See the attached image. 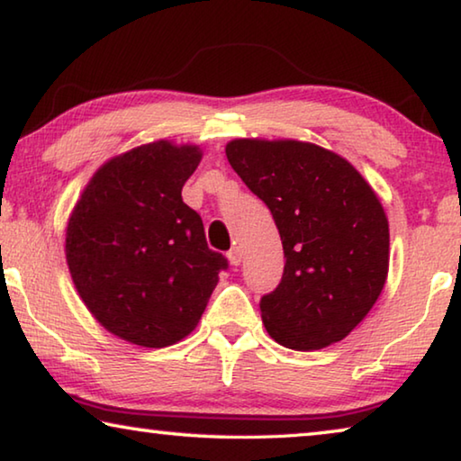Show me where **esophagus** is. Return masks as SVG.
Returning <instances> with one entry per match:
<instances>
[{"instance_id":"34e87169","label":"esophagus","mask_w":461,"mask_h":461,"mask_svg":"<svg viewBox=\"0 0 461 461\" xmlns=\"http://www.w3.org/2000/svg\"><path fill=\"white\" fill-rule=\"evenodd\" d=\"M241 249H240V246H236V248H231L230 252H228V258H230V262L233 264V267H240V262H241Z\"/></svg>"}]
</instances>
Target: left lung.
I'll use <instances>...</instances> for the list:
<instances>
[{
    "label": "left lung",
    "mask_w": 461,
    "mask_h": 461,
    "mask_svg": "<svg viewBox=\"0 0 461 461\" xmlns=\"http://www.w3.org/2000/svg\"><path fill=\"white\" fill-rule=\"evenodd\" d=\"M225 154L283 240V278L260 301L268 335L296 352L341 341L386 283L390 236L376 193L346 158L311 142L240 138Z\"/></svg>",
    "instance_id": "left-lung-1"
}]
</instances>
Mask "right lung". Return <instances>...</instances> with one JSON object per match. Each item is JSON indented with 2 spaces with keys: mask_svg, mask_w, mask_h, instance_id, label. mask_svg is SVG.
<instances>
[{
  "mask_svg": "<svg viewBox=\"0 0 461 461\" xmlns=\"http://www.w3.org/2000/svg\"><path fill=\"white\" fill-rule=\"evenodd\" d=\"M203 152L158 140L101 167L67 225L77 293L109 333L167 348L197 327L228 268L181 191Z\"/></svg>",
  "mask_w": 461,
  "mask_h": 461,
  "instance_id": "obj_1",
  "label": "right lung"
}]
</instances>
